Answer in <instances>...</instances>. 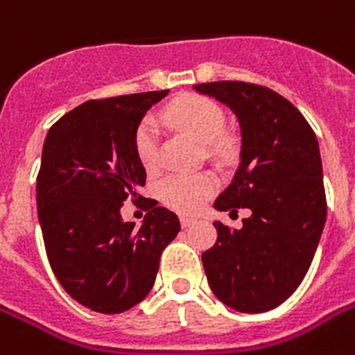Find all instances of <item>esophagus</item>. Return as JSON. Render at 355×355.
Here are the masks:
<instances>
[{
  "mask_svg": "<svg viewBox=\"0 0 355 355\" xmlns=\"http://www.w3.org/2000/svg\"><path fill=\"white\" fill-rule=\"evenodd\" d=\"M195 223H197V219H195V217H191V216H180V225H182L184 228L191 227V225H195Z\"/></svg>",
  "mask_w": 355,
  "mask_h": 355,
  "instance_id": "obj_1",
  "label": "esophagus"
}]
</instances>
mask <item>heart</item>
Segmentation results:
<instances>
[{"mask_svg": "<svg viewBox=\"0 0 355 355\" xmlns=\"http://www.w3.org/2000/svg\"><path fill=\"white\" fill-rule=\"evenodd\" d=\"M164 119L199 144L210 145L211 153L221 150L217 138L225 128V114L208 97H180L164 110ZM136 155L141 166L149 171L160 162V134L153 119H145L136 130ZM214 189L216 178L208 173H175L160 182V197L171 208L193 211L205 202L206 197H210Z\"/></svg>", "mask_w": 355, "mask_h": 355, "instance_id": "heart-1", "label": "heart"}]
</instances>
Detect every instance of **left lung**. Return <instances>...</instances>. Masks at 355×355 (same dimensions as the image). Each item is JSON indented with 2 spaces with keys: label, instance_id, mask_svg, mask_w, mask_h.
I'll list each match as a JSON object with an SVG mask.
<instances>
[{
  "label": "left lung",
  "instance_id": "left-lung-1",
  "mask_svg": "<svg viewBox=\"0 0 355 355\" xmlns=\"http://www.w3.org/2000/svg\"><path fill=\"white\" fill-rule=\"evenodd\" d=\"M195 92L227 105L241 150L232 182L214 208H248L239 230L214 221L216 245L202 254L206 278L223 304L263 313L291 297L308 272L326 223L319 141L304 116L265 86L219 80Z\"/></svg>",
  "mask_w": 355,
  "mask_h": 355
}]
</instances>
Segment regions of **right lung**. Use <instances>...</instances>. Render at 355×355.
Listing matches in <instances>:
<instances>
[{
  "label": "right lung",
  "mask_w": 355,
  "mask_h": 355,
  "mask_svg": "<svg viewBox=\"0 0 355 355\" xmlns=\"http://www.w3.org/2000/svg\"><path fill=\"white\" fill-rule=\"evenodd\" d=\"M167 90L86 101L46 136L36 208L47 259L69 297L97 313H123L155 286L162 250L180 232L177 214L150 205L141 227L121 219L145 167L136 130ZM141 199V195H139Z\"/></svg>",
  "instance_id": "1"
}]
</instances>
